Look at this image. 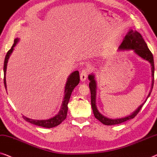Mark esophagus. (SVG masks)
<instances>
[{"instance_id": "34e87169", "label": "esophagus", "mask_w": 157, "mask_h": 157, "mask_svg": "<svg viewBox=\"0 0 157 157\" xmlns=\"http://www.w3.org/2000/svg\"><path fill=\"white\" fill-rule=\"evenodd\" d=\"M87 72H88V70L87 69H85L83 70L80 73V79L81 81H85L86 78H87Z\"/></svg>"}]
</instances>
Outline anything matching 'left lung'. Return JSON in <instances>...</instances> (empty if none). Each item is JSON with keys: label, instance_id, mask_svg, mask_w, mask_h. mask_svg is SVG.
<instances>
[{"label": "left lung", "instance_id": "8db88e82", "mask_svg": "<svg viewBox=\"0 0 157 157\" xmlns=\"http://www.w3.org/2000/svg\"><path fill=\"white\" fill-rule=\"evenodd\" d=\"M120 50H133L134 52L142 57L145 60H147L149 63L151 64V72H152V82H151V87L150 90V92L149 94H148L147 100L148 98L151 94V90L153 89L154 86V57L153 55L150 51L149 48L147 47V43H145L144 40L140 33H138L136 30H130L128 33L126 35V36L124 38L122 44H121L120 48H119ZM90 82L89 84V87L90 89V92H91V105L92 111H93L94 115L96 119L101 122L102 124L105 125H114L118 124H121L126 121L133 119L136 114L139 113L140 109H142L143 105H144L146 102V100L144 103H142L133 113H132L130 115H128L125 117L119 118V119H109L107 118L102 115L100 112L98 111V108L96 106V90H97V83L96 80L94 79V75H90L88 76Z\"/></svg>", "mask_w": 157, "mask_h": 157}]
</instances>
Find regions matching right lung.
<instances>
[{
    "label": "right lung",
    "instance_id": "add662e5",
    "mask_svg": "<svg viewBox=\"0 0 157 157\" xmlns=\"http://www.w3.org/2000/svg\"><path fill=\"white\" fill-rule=\"evenodd\" d=\"M19 41L18 38H15L14 40V43L12 46V48L8 50L7 54H6L5 60H4V66H3V72H4V85L6 90H7V86H6V69H7V63L9 59V57L14 50V47L15 45ZM79 82V75L78 71H75L68 77L67 82H66V85L65 87V95H64V99L63 101V104L61 105V108L57 114L54 116L53 117L48 119V120H32V119H29L26 117L25 116H23L24 120L27 122L33 124L35 125L40 126V127H45V128H52L56 127V126L59 125L63 121H64L66 119L67 114V105L69 102L70 96H71L72 90L74 88L78 85Z\"/></svg>",
    "mask_w": 157,
    "mask_h": 157
}]
</instances>
